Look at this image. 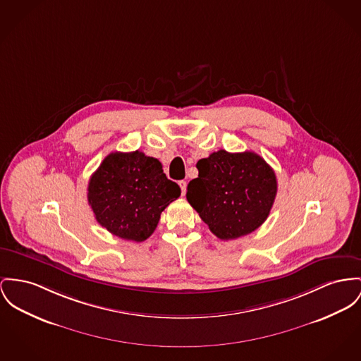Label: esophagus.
I'll return each mask as SVG.
<instances>
[{"instance_id":"esophagus-1","label":"esophagus","mask_w":361,"mask_h":361,"mask_svg":"<svg viewBox=\"0 0 361 361\" xmlns=\"http://www.w3.org/2000/svg\"><path fill=\"white\" fill-rule=\"evenodd\" d=\"M179 186H180V190H182V195H185L186 188H188V182L186 180H179Z\"/></svg>"}]
</instances>
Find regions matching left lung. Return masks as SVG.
<instances>
[{"mask_svg":"<svg viewBox=\"0 0 361 361\" xmlns=\"http://www.w3.org/2000/svg\"><path fill=\"white\" fill-rule=\"evenodd\" d=\"M198 178L186 198L220 240H235L259 228L274 205V169L255 152L217 150L197 163Z\"/></svg>","mask_w":361,"mask_h":361,"instance_id":"8db88e82","label":"left lung"}]
</instances>
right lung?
<instances>
[{
	"instance_id": "obj_1",
	"label": "right lung",
	"mask_w": 361,
	"mask_h": 361,
	"mask_svg": "<svg viewBox=\"0 0 361 361\" xmlns=\"http://www.w3.org/2000/svg\"><path fill=\"white\" fill-rule=\"evenodd\" d=\"M180 195L161 163L135 150L108 154L92 175L87 200L96 220L114 235L142 242L156 230L161 212Z\"/></svg>"
}]
</instances>
